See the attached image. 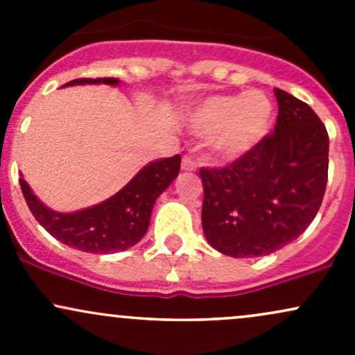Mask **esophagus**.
Wrapping results in <instances>:
<instances>
[{
	"instance_id": "1",
	"label": "esophagus",
	"mask_w": 355,
	"mask_h": 355,
	"mask_svg": "<svg viewBox=\"0 0 355 355\" xmlns=\"http://www.w3.org/2000/svg\"><path fill=\"white\" fill-rule=\"evenodd\" d=\"M182 170L183 172H195V170H197V162L191 157H189V155H185L182 160Z\"/></svg>"
}]
</instances>
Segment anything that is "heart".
Listing matches in <instances>:
<instances>
[{"label":"heart","instance_id":"obj_1","mask_svg":"<svg viewBox=\"0 0 355 355\" xmlns=\"http://www.w3.org/2000/svg\"><path fill=\"white\" fill-rule=\"evenodd\" d=\"M274 120V105L260 89L242 95H211L191 112V128L198 135H214L211 144L223 157L250 152L266 138Z\"/></svg>","mask_w":355,"mask_h":355}]
</instances>
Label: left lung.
<instances>
[{
	"mask_svg": "<svg viewBox=\"0 0 355 355\" xmlns=\"http://www.w3.org/2000/svg\"><path fill=\"white\" fill-rule=\"evenodd\" d=\"M274 133L222 168H200L202 227L222 254L262 257L294 242L327 185L329 135L307 103L275 88Z\"/></svg>",
	"mask_w": 355,
	"mask_h": 355,
	"instance_id": "obj_1",
	"label": "left lung"
}]
</instances>
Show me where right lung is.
<instances>
[{"mask_svg":"<svg viewBox=\"0 0 355 355\" xmlns=\"http://www.w3.org/2000/svg\"><path fill=\"white\" fill-rule=\"evenodd\" d=\"M87 83L118 85V80L78 78L68 81L64 87ZM180 162V155L152 162L108 200L73 214H61L44 207L23 178H19V185L31 214L51 237L81 252L112 254L126 250L144 239L155 202L177 178Z\"/></svg>","mask_w":355,"mask_h":355,"instance_id":"right-lung-1","label":"right lung"}]
</instances>
